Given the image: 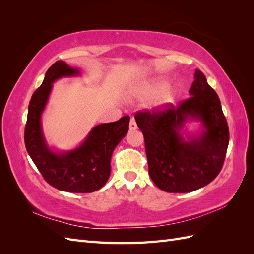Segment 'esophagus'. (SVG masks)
<instances>
[{"label": "esophagus", "instance_id": "esophagus-1", "mask_svg": "<svg viewBox=\"0 0 254 254\" xmlns=\"http://www.w3.org/2000/svg\"><path fill=\"white\" fill-rule=\"evenodd\" d=\"M136 128H137V126H136L135 120H134V119H131V120H130V123H129V129H130V130H135Z\"/></svg>", "mask_w": 254, "mask_h": 254}]
</instances>
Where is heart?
I'll return each instance as SVG.
<instances>
[{
  "mask_svg": "<svg viewBox=\"0 0 254 254\" xmlns=\"http://www.w3.org/2000/svg\"><path fill=\"white\" fill-rule=\"evenodd\" d=\"M168 84H170V81L167 79H164V78L153 79L144 86V94L146 95L159 94L161 92H164L168 88ZM175 95L176 93L173 90H168L164 92L160 98L159 105H166L168 103H172L175 99Z\"/></svg>",
  "mask_w": 254,
  "mask_h": 254,
  "instance_id": "obj_1",
  "label": "heart"
}]
</instances>
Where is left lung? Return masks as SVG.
Wrapping results in <instances>:
<instances>
[{
    "label": "left lung",
    "instance_id": "left-lung-1",
    "mask_svg": "<svg viewBox=\"0 0 254 254\" xmlns=\"http://www.w3.org/2000/svg\"><path fill=\"white\" fill-rule=\"evenodd\" d=\"M190 98L135 113L144 135L148 174L168 193H189L216 178L229 145V127L216 92L199 70L195 71ZM163 106V107H164ZM189 119L200 120L204 130L186 141L180 130Z\"/></svg>",
    "mask_w": 254,
    "mask_h": 254
}]
</instances>
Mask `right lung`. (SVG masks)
<instances>
[{
    "label": "right lung",
    "instance_id": "obj_1",
    "mask_svg": "<svg viewBox=\"0 0 254 254\" xmlns=\"http://www.w3.org/2000/svg\"><path fill=\"white\" fill-rule=\"evenodd\" d=\"M79 75L78 68L58 60L45 73L41 86L30 98L24 131L29 157L49 184L70 193H92L108 181L112 152L129 129V115L113 123L99 124L91 130L77 148L56 152L50 149L41 128V114L48 103L53 82Z\"/></svg>",
    "mask_w": 254,
    "mask_h": 254
}]
</instances>
